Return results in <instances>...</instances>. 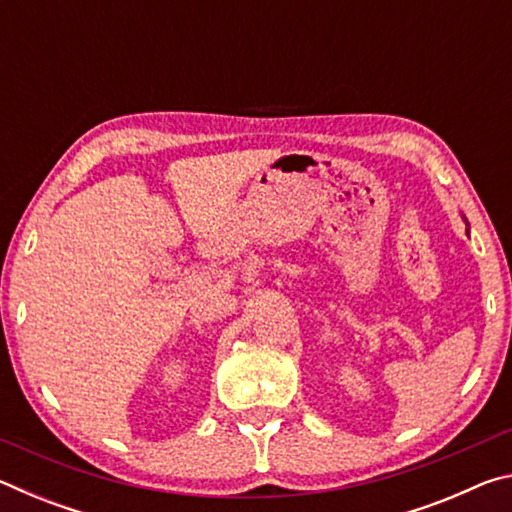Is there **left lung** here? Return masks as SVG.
<instances>
[{
	"instance_id": "obj_1",
	"label": "left lung",
	"mask_w": 512,
	"mask_h": 512,
	"mask_svg": "<svg viewBox=\"0 0 512 512\" xmlns=\"http://www.w3.org/2000/svg\"><path fill=\"white\" fill-rule=\"evenodd\" d=\"M463 221H465V216H463ZM465 223H467V221H465Z\"/></svg>"
}]
</instances>
